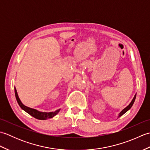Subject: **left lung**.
Masks as SVG:
<instances>
[{
	"instance_id": "obj_1",
	"label": "left lung",
	"mask_w": 150,
	"mask_h": 150,
	"mask_svg": "<svg viewBox=\"0 0 150 150\" xmlns=\"http://www.w3.org/2000/svg\"><path fill=\"white\" fill-rule=\"evenodd\" d=\"M135 98H136V94H135V96H134V98H133V100H132V102H131V103H130V104L128 105V106H127L126 108H124V109L122 111H121V112L119 113V117H120V116H122V115H124V113H125L126 112V111H128L129 109H130V108H132V106H133V103H134V102H135Z\"/></svg>"
}]
</instances>
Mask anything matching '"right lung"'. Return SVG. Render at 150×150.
<instances>
[{
	"label": "right lung",
	"mask_w": 150,
	"mask_h": 150,
	"mask_svg": "<svg viewBox=\"0 0 150 150\" xmlns=\"http://www.w3.org/2000/svg\"><path fill=\"white\" fill-rule=\"evenodd\" d=\"M15 94L16 99H17V103L19 106H20V107L22 110H24L26 112H27L28 114H30V115L35 118V119H39V120H46L47 119H50V118H52L55 115H56L60 111V109H59L58 110H56L55 111H54V112H49V113L41 112V111H39L37 110H35V109H33V108H30L29 107L24 106V105L21 103L20 98H18L17 92V90H16L15 88Z\"/></svg>",
	"instance_id": "right-lung-1"
}]
</instances>
